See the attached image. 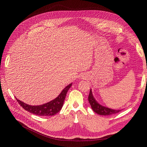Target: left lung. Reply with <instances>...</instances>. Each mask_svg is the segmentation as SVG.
I'll use <instances>...</instances> for the list:
<instances>
[{
    "mask_svg": "<svg viewBox=\"0 0 147 147\" xmlns=\"http://www.w3.org/2000/svg\"><path fill=\"white\" fill-rule=\"evenodd\" d=\"M88 101L92 107V109L96 113L102 115H109L114 114H116L121 111L122 110H113L109 108L104 107L100 105L95 100L92 95V90H90L89 95L88 96Z\"/></svg>",
    "mask_w": 147,
    "mask_h": 147,
    "instance_id": "8db88e82",
    "label": "left lung"
}]
</instances>
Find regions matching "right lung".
I'll list each match as a JSON object with an SVG mask.
<instances>
[{"mask_svg":"<svg viewBox=\"0 0 147 147\" xmlns=\"http://www.w3.org/2000/svg\"><path fill=\"white\" fill-rule=\"evenodd\" d=\"M72 85V83L66 86L61 94L52 101L40 105H30L18 100V102L25 110L39 116H52L58 113L63 107L67 93Z\"/></svg>","mask_w":147,"mask_h":147,"instance_id":"add662e5","label":"right lung"}]
</instances>
